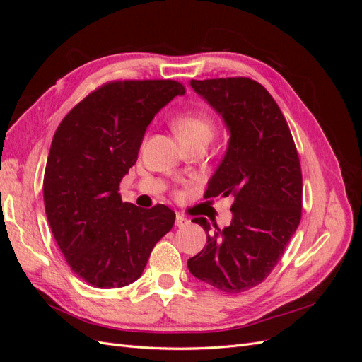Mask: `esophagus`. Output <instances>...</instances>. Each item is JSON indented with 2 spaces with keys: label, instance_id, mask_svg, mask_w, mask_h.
Returning <instances> with one entry per match:
<instances>
[{
  "label": "esophagus",
  "instance_id": "34e87169",
  "mask_svg": "<svg viewBox=\"0 0 362 362\" xmlns=\"http://www.w3.org/2000/svg\"><path fill=\"white\" fill-rule=\"evenodd\" d=\"M175 223H177V226H185V225L190 223V221L182 214H177V221H175Z\"/></svg>",
  "mask_w": 362,
  "mask_h": 362
}]
</instances>
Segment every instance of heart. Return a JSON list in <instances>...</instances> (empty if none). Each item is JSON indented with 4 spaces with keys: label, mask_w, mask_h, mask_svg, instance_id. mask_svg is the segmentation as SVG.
<instances>
[{
    "label": "heart",
    "mask_w": 362,
    "mask_h": 362,
    "mask_svg": "<svg viewBox=\"0 0 362 362\" xmlns=\"http://www.w3.org/2000/svg\"><path fill=\"white\" fill-rule=\"evenodd\" d=\"M173 128L182 144H192L196 140H210L216 124L213 116L204 108H194L175 119Z\"/></svg>",
    "instance_id": "heart-1"
}]
</instances>
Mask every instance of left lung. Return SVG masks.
I'll use <instances>...</instances> for the list:
<instances>
[{
    "label": "left lung",
    "instance_id": "obj_1",
    "mask_svg": "<svg viewBox=\"0 0 362 362\" xmlns=\"http://www.w3.org/2000/svg\"><path fill=\"white\" fill-rule=\"evenodd\" d=\"M190 86L229 129L226 154L204 198L234 196L231 225L206 233V246L189 259L192 275L225 293L246 291L264 281L284 255L302 217V170L286 117L255 80H192Z\"/></svg>",
    "mask_w": 362,
    "mask_h": 362
}]
</instances>
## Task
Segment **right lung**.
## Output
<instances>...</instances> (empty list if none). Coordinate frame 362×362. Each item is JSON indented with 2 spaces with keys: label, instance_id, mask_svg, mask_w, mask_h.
<instances>
[{
  "label": "right lung",
  "instance_id": "add662e5",
  "mask_svg": "<svg viewBox=\"0 0 362 362\" xmlns=\"http://www.w3.org/2000/svg\"><path fill=\"white\" fill-rule=\"evenodd\" d=\"M184 93L173 80L110 81L76 104L56 129L43 202L71 270L92 287L119 288L139 279L175 223L169 206L146 210L122 202L117 192L151 120Z\"/></svg>",
  "mask_w": 362,
  "mask_h": 362
}]
</instances>
